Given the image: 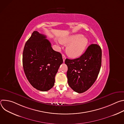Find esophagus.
Returning <instances> with one entry per match:
<instances>
[{
    "mask_svg": "<svg viewBox=\"0 0 124 124\" xmlns=\"http://www.w3.org/2000/svg\"><path fill=\"white\" fill-rule=\"evenodd\" d=\"M62 58H63V62H65V60L66 59V56L64 54H62Z\"/></svg>",
    "mask_w": 124,
    "mask_h": 124,
    "instance_id": "1",
    "label": "esophagus"
}]
</instances>
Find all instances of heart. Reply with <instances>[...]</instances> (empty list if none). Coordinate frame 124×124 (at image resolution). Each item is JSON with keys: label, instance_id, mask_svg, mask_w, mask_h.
I'll use <instances>...</instances> for the list:
<instances>
[{"label": "heart", "instance_id": "obj_1", "mask_svg": "<svg viewBox=\"0 0 124 124\" xmlns=\"http://www.w3.org/2000/svg\"><path fill=\"white\" fill-rule=\"evenodd\" d=\"M61 42L68 45L66 51L69 56L72 58L81 55L88 44V39L81 34L73 35L62 38Z\"/></svg>", "mask_w": 124, "mask_h": 124}]
</instances>
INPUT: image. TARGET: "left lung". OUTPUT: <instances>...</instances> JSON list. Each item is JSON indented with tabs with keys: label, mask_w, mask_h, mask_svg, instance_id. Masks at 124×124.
<instances>
[{
	"label": "left lung",
	"mask_w": 124,
	"mask_h": 124,
	"mask_svg": "<svg viewBox=\"0 0 124 124\" xmlns=\"http://www.w3.org/2000/svg\"><path fill=\"white\" fill-rule=\"evenodd\" d=\"M101 47L91 44L79 57L66 59L68 84L74 91L83 93L94 84L101 67Z\"/></svg>",
	"instance_id": "8db88e82"
}]
</instances>
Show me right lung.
Listing matches in <instances>:
<instances>
[{
    "label": "right lung",
    "mask_w": 124,
    "mask_h": 124,
    "mask_svg": "<svg viewBox=\"0 0 124 124\" xmlns=\"http://www.w3.org/2000/svg\"><path fill=\"white\" fill-rule=\"evenodd\" d=\"M44 34L34 31L26 42L23 54L25 75L36 89L47 91L54 86L55 77L63 63L60 52L52 49Z\"/></svg>",
    "instance_id": "right-lung-1"
}]
</instances>
